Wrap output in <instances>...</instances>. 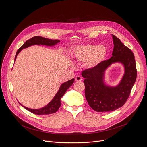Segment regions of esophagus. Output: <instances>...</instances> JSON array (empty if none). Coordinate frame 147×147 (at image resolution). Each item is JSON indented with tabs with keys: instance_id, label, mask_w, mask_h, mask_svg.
<instances>
[{
	"instance_id": "esophagus-1",
	"label": "esophagus",
	"mask_w": 147,
	"mask_h": 147,
	"mask_svg": "<svg viewBox=\"0 0 147 147\" xmlns=\"http://www.w3.org/2000/svg\"><path fill=\"white\" fill-rule=\"evenodd\" d=\"M82 77L81 76H76L75 77V80L76 81H82Z\"/></svg>"
}]
</instances>
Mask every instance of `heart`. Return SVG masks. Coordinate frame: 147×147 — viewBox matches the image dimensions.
I'll return each instance as SVG.
<instances>
[{
	"mask_svg": "<svg viewBox=\"0 0 147 147\" xmlns=\"http://www.w3.org/2000/svg\"><path fill=\"white\" fill-rule=\"evenodd\" d=\"M107 49L103 45L87 44L76 46L73 56L78 63H86L88 69H94L105 60Z\"/></svg>",
	"mask_w": 147,
	"mask_h": 147,
	"instance_id": "1",
	"label": "heart"
}]
</instances>
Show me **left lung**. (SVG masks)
I'll use <instances>...</instances> for the list:
<instances>
[{
    "label": "left lung",
    "mask_w": 147,
    "mask_h": 147,
    "mask_svg": "<svg viewBox=\"0 0 147 147\" xmlns=\"http://www.w3.org/2000/svg\"><path fill=\"white\" fill-rule=\"evenodd\" d=\"M114 48L112 56L103 61L96 67L84 70L85 96L90 107L98 112L114 111L121 107L127 100L137 78L134 55L121 40L112 35ZM119 62L125 73L118 84L112 86L104 81L106 70L112 64Z\"/></svg>",
    "instance_id": "1"
}]
</instances>
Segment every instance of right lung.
I'll use <instances>...</instances> for the list:
<instances>
[{"instance_id":"right-lung-1","label":"right lung","mask_w":147,"mask_h":147,"mask_svg":"<svg viewBox=\"0 0 147 147\" xmlns=\"http://www.w3.org/2000/svg\"><path fill=\"white\" fill-rule=\"evenodd\" d=\"M59 42H60V40L58 39H51L46 38L42 37L40 36H35L31 39L27 40L26 42L16 52L14 62L16 60L17 56L18 53L22 51V50L27 48L32 45H45L47 47H54L57 45ZM74 81V78H72L67 81H66L61 84L58 91L53 98L51 101L49 102L46 106L40 108L39 109H31L28 108L23 106L22 104H21L20 102L19 103L24 107L27 111L31 112L32 113L38 115H49L51 113H53L56 112L59 108L61 105L60 99L61 97L64 95L66 93L67 90L70 87L72 86Z\"/></svg>"}]
</instances>
